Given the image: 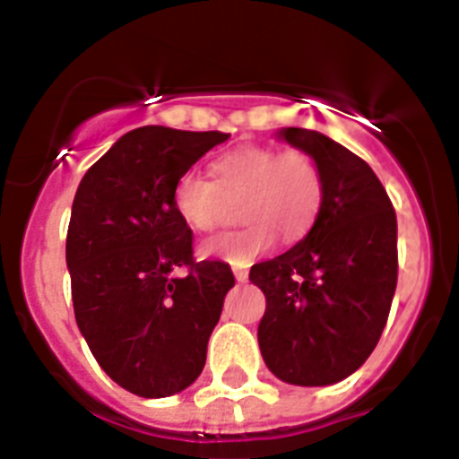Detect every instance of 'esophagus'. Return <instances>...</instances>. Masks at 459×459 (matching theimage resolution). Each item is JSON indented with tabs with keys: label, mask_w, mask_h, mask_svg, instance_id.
<instances>
[{
	"label": "esophagus",
	"mask_w": 459,
	"mask_h": 459,
	"mask_svg": "<svg viewBox=\"0 0 459 459\" xmlns=\"http://www.w3.org/2000/svg\"><path fill=\"white\" fill-rule=\"evenodd\" d=\"M233 273L238 281H247V277H249V270L247 268H233Z\"/></svg>",
	"instance_id": "obj_1"
}]
</instances>
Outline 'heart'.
<instances>
[{"instance_id":"1","label":"heart","mask_w":459,"mask_h":459,"mask_svg":"<svg viewBox=\"0 0 459 459\" xmlns=\"http://www.w3.org/2000/svg\"><path fill=\"white\" fill-rule=\"evenodd\" d=\"M242 230L210 240L203 256L247 265L281 240H300L312 229L324 203V175L318 163L302 150L242 145L212 163V180L186 170L173 186L175 212L198 233H212L240 205Z\"/></svg>"}]
</instances>
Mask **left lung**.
<instances>
[{"label":"left lung","instance_id":"obj_1","mask_svg":"<svg viewBox=\"0 0 459 459\" xmlns=\"http://www.w3.org/2000/svg\"><path fill=\"white\" fill-rule=\"evenodd\" d=\"M324 175L312 230L281 256L252 265L265 293L263 360L293 385H330L368 360L397 286V217L368 161L318 131H281Z\"/></svg>","mask_w":459,"mask_h":459}]
</instances>
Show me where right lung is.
<instances>
[{"label":"right lung","mask_w":459,"mask_h":459,"mask_svg":"<svg viewBox=\"0 0 459 459\" xmlns=\"http://www.w3.org/2000/svg\"><path fill=\"white\" fill-rule=\"evenodd\" d=\"M226 138L141 126L75 191L66 233L75 324L103 372L138 397H169L196 381L235 286L229 263L194 258V233L173 205L178 178Z\"/></svg>","instance_id":"1"}]
</instances>
